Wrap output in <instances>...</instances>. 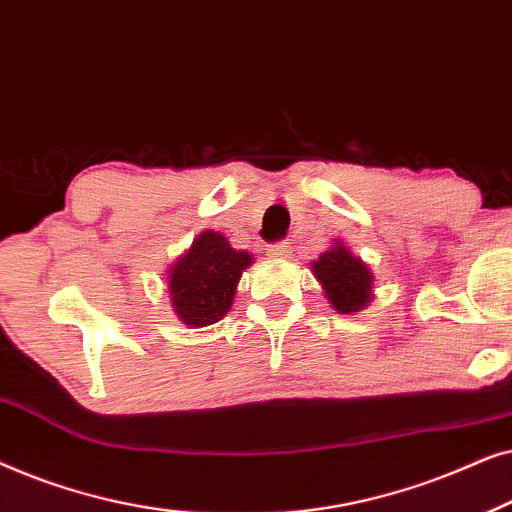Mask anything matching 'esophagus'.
Masks as SVG:
<instances>
[{
	"label": "esophagus",
	"instance_id": "esophagus-1",
	"mask_svg": "<svg viewBox=\"0 0 512 512\" xmlns=\"http://www.w3.org/2000/svg\"><path fill=\"white\" fill-rule=\"evenodd\" d=\"M289 254H291L289 242H277V244H270V247H268L270 258H289Z\"/></svg>",
	"mask_w": 512,
	"mask_h": 512
}]
</instances>
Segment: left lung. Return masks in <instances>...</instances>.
I'll return each mask as SVG.
<instances>
[{"mask_svg":"<svg viewBox=\"0 0 512 512\" xmlns=\"http://www.w3.org/2000/svg\"><path fill=\"white\" fill-rule=\"evenodd\" d=\"M312 275L335 312L356 314L373 300V270L354 256L342 240H335L331 249L312 261Z\"/></svg>","mask_w":512,"mask_h":512,"instance_id":"left-lung-1","label":"left lung"}]
</instances>
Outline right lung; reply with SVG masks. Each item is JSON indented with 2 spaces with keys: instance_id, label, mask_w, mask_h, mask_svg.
<instances>
[{
  "instance_id": "1",
  "label": "right lung",
  "mask_w": 512,
  "mask_h": 512,
  "mask_svg": "<svg viewBox=\"0 0 512 512\" xmlns=\"http://www.w3.org/2000/svg\"><path fill=\"white\" fill-rule=\"evenodd\" d=\"M254 263L249 251L230 247L226 235L202 230L191 247L167 268V298L188 328L212 326L233 307L242 272Z\"/></svg>"
}]
</instances>
